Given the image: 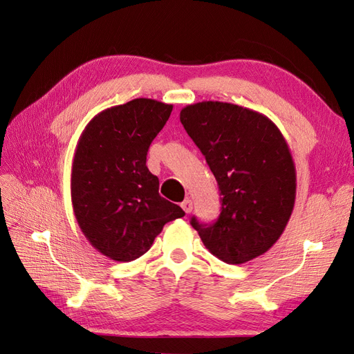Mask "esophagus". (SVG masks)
Listing matches in <instances>:
<instances>
[{"instance_id":"1","label":"esophagus","mask_w":354,"mask_h":354,"mask_svg":"<svg viewBox=\"0 0 354 354\" xmlns=\"http://www.w3.org/2000/svg\"><path fill=\"white\" fill-rule=\"evenodd\" d=\"M180 205H181V208L185 209V212H187V214L192 212V209H194V203H192L190 199H185L183 202L180 203Z\"/></svg>"}]
</instances>
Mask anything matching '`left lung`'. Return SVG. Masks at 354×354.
<instances>
[{"mask_svg":"<svg viewBox=\"0 0 354 354\" xmlns=\"http://www.w3.org/2000/svg\"><path fill=\"white\" fill-rule=\"evenodd\" d=\"M180 121L201 149L221 194L216 223L194 226L217 259L242 264L281 238L295 202L297 174L281 130L266 115L224 102H199Z\"/></svg>","mask_w":354,"mask_h":354,"instance_id":"left-lung-1","label":"left lung"}]
</instances>
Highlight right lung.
<instances>
[{
  "instance_id": "add662e5",
  "label": "right lung",
  "mask_w": 354,
  "mask_h": 354,
  "mask_svg": "<svg viewBox=\"0 0 354 354\" xmlns=\"http://www.w3.org/2000/svg\"><path fill=\"white\" fill-rule=\"evenodd\" d=\"M173 104L134 99L95 115L75 149L71 198L84 236L108 259L133 261L151 248L165 223L185 216L159 195L146 155Z\"/></svg>"
}]
</instances>
